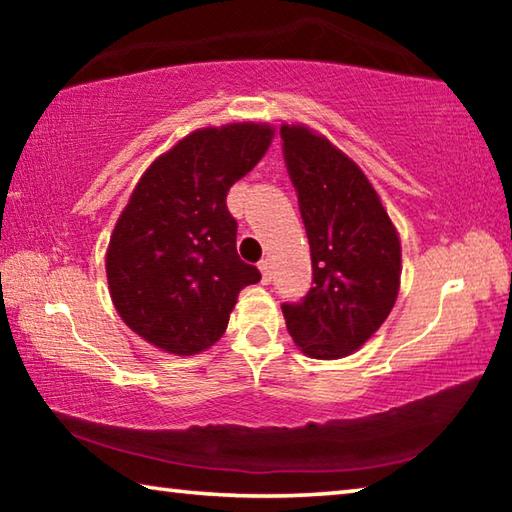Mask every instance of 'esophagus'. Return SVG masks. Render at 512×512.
<instances>
[{
  "label": "esophagus",
  "mask_w": 512,
  "mask_h": 512,
  "mask_svg": "<svg viewBox=\"0 0 512 512\" xmlns=\"http://www.w3.org/2000/svg\"><path fill=\"white\" fill-rule=\"evenodd\" d=\"M259 271H262V282L264 284L271 282L273 271H271V262H268V259H262V262H259Z\"/></svg>",
  "instance_id": "34e87169"
}]
</instances>
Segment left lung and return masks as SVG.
Masks as SVG:
<instances>
[{"instance_id": "obj_1", "label": "left lung", "mask_w": 512, "mask_h": 512, "mask_svg": "<svg viewBox=\"0 0 512 512\" xmlns=\"http://www.w3.org/2000/svg\"><path fill=\"white\" fill-rule=\"evenodd\" d=\"M280 137L314 271V287L300 302H284L282 314L307 357H348L395 305L400 237L370 180L348 155L305 126L284 124Z\"/></svg>"}]
</instances>
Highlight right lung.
<instances>
[{"label":"right lung","mask_w":512,"mask_h":512,"mask_svg":"<svg viewBox=\"0 0 512 512\" xmlns=\"http://www.w3.org/2000/svg\"><path fill=\"white\" fill-rule=\"evenodd\" d=\"M268 124L201 128L144 171L112 230L106 273L124 323L169 354L221 339L239 291L262 280L237 255L230 187L262 160Z\"/></svg>","instance_id":"right-lung-1"}]
</instances>
